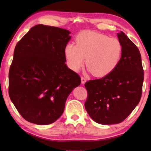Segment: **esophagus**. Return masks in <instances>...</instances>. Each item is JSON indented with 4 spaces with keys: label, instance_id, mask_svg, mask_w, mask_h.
Returning <instances> with one entry per match:
<instances>
[{
    "label": "esophagus",
    "instance_id": "34e87169",
    "mask_svg": "<svg viewBox=\"0 0 151 151\" xmlns=\"http://www.w3.org/2000/svg\"><path fill=\"white\" fill-rule=\"evenodd\" d=\"M81 82H82V84H84V83L86 82V78L84 77V76H81Z\"/></svg>",
    "mask_w": 151,
    "mask_h": 151
}]
</instances>
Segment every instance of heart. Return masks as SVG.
<instances>
[{"label":"heart","instance_id":"heart-1","mask_svg":"<svg viewBox=\"0 0 151 151\" xmlns=\"http://www.w3.org/2000/svg\"><path fill=\"white\" fill-rule=\"evenodd\" d=\"M75 42L67 43L64 48L67 63L74 71L81 69L85 58L87 68L96 76L108 75L119 63L123 47L116 38L86 30L77 35Z\"/></svg>","mask_w":151,"mask_h":151}]
</instances>
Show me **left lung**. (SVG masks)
I'll use <instances>...</instances> for the list:
<instances>
[{"instance_id":"left-lung-1","label":"left lung","mask_w":151,"mask_h":151,"mask_svg":"<svg viewBox=\"0 0 151 151\" xmlns=\"http://www.w3.org/2000/svg\"><path fill=\"white\" fill-rule=\"evenodd\" d=\"M117 36L123 52L116 68L84 84L88 91L86 110L93 120L102 124L121 123L142 97L144 72L139 50L123 32Z\"/></svg>"}]
</instances>
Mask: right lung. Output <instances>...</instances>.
Listing matches in <instances>:
<instances>
[{
    "mask_svg": "<svg viewBox=\"0 0 151 151\" xmlns=\"http://www.w3.org/2000/svg\"><path fill=\"white\" fill-rule=\"evenodd\" d=\"M69 31L37 24L15 48L9 71V95L25 120L46 125L63 114L67 98L81 83L65 64Z\"/></svg>",
    "mask_w": 151,
    "mask_h": 151,
    "instance_id": "add662e5",
    "label": "right lung"
}]
</instances>
